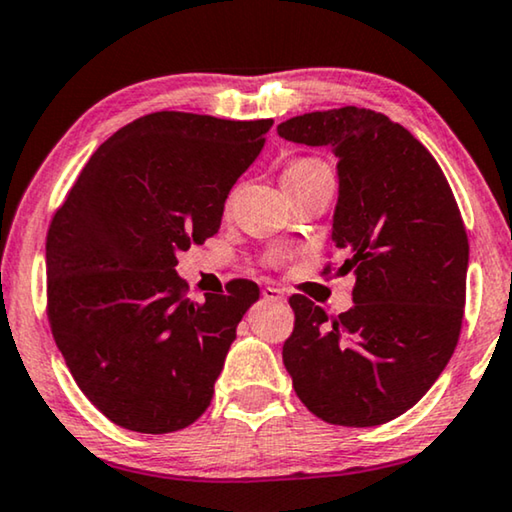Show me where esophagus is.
<instances>
[{
    "label": "esophagus",
    "mask_w": 512,
    "mask_h": 512,
    "mask_svg": "<svg viewBox=\"0 0 512 512\" xmlns=\"http://www.w3.org/2000/svg\"><path fill=\"white\" fill-rule=\"evenodd\" d=\"M262 296H264V301L285 303V294H282L278 287H264V289H262Z\"/></svg>",
    "instance_id": "esophagus-1"
}]
</instances>
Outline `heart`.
<instances>
[{
  "mask_svg": "<svg viewBox=\"0 0 512 512\" xmlns=\"http://www.w3.org/2000/svg\"><path fill=\"white\" fill-rule=\"evenodd\" d=\"M317 165H322V163H317V160H312V158L292 160V163H287L285 170H282V183H289V181L305 177V174H308L312 167H317Z\"/></svg>",
  "mask_w": 512,
  "mask_h": 512,
  "instance_id": "obj_1",
  "label": "heart"
}]
</instances>
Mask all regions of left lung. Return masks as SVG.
Here are the masks:
<instances>
[{"label":"left lung","instance_id":"1","mask_svg":"<svg viewBox=\"0 0 512 512\" xmlns=\"http://www.w3.org/2000/svg\"><path fill=\"white\" fill-rule=\"evenodd\" d=\"M278 135L338 158L331 236L340 271L356 276L354 305L338 317L303 294L289 299L282 363L322 421L388 423L430 391L460 338L469 239L453 190L430 151L375 110L308 112Z\"/></svg>","mask_w":512,"mask_h":512}]
</instances>
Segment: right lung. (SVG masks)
Returning a JSON list of instances; mask_svg holds the SVG:
<instances>
[{"label": "right lung", "mask_w": 512, "mask_h": 512, "mask_svg": "<svg viewBox=\"0 0 512 512\" xmlns=\"http://www.w3.org/2000/svg\"><path fill=\"white\" fill-rule=\"evenodd\" d=\"M271 126L193 112L135 119L94 151L52 218L50 329L75 384L112 423L177 432L211 404L259 287L232 280L197 303L174 266L220 230Z\"/></svg>", "instance_id": "add662e5"}]
</instances>
